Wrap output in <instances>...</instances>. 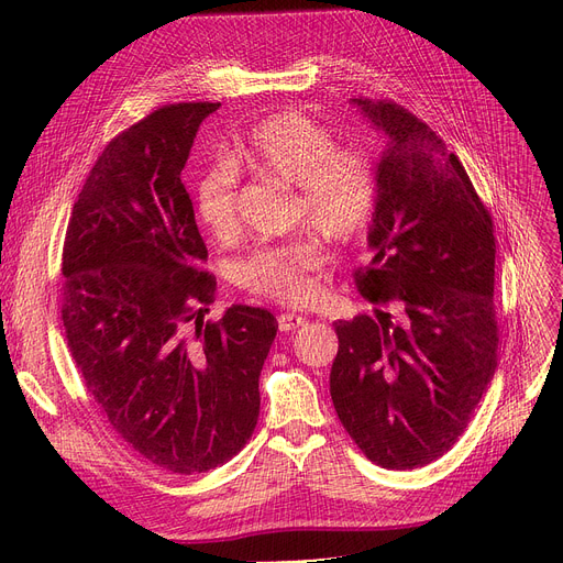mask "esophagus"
I'll return each instance as SVG.
<instances>
[{
	"label": "esophagus",
	"mask_w": 563,
	"mask_h": 563,
	"mask_svg": "<svg viewBox=\"0 0 563 563\" xmlns=\"http://www.w3.org/2000/svg\"><path fill=\"white\" fill-rule=\"evenodd\" d=\"M308 319L303 317V314H294V312H283L280 317H278V329L283 331V333H289V331H297L299 327H303Z\"/></svg>",
	"instance_id": "34e87169"
}]
</instances>
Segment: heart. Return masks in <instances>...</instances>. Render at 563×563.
I'll return each mask as SVG.
<instances>
[{
  "instance_id": "heart-1",
  "label": "heart",
  "mask_w": 563,
  "mask_h": 563,
  "mask_svg": "<svg viewBox=\"0 0 563 563\" xmlns=\"http://www.w3.org/2000/svg\"><path fill=\"white\" fill-rule=\"evenodd\" d=\"M230 159L205 166L196 207L212 234L232 236L240 225V168L297 187V214L331 242H351L374 217L378 175L374 157L356 145H335L333 132L301 111H283L255 125ZM321 249L312 240L262 246L240 264V283L283 303L310 297Z\"/></svg>"
}]
</instances>
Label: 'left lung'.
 <instances>
[{"mask_svg":"<svg viewBox=\"0 0 563 563\" xmlns=\"http://www.w3.org/2000/svg\"><path fill=\"white\" fill-rule=\"evenodd\" d=\"M388 136L367 242L353 280L378 312L335 321L338 418L388 470L422 467L465 431L497 367L495 234L459 157L393 100L353 98Z\"/></svg>","mask_w":563,"mask_h":563,"instance_id":"left-lung-1","label":"left lung"}]
</instances>
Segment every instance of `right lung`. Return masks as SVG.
Returning <instances> with one entry per match:
<instances>
[{
    "instance_id": "obj_1",
    "label": "right lung",
    "mask_w": 563,
    "mask_h": 563,
    "mask_svg": "<svg viewBox=\"0 0 563 563\" xmlns=\"http://www.w3.org/2000/svg\"><path fill=\"white\" fill-rule=\"evenodd\" d=\"M219 102H177L113 136L73 205L62 319L86 390L145 461L196 475L253 435L260 372L278 331L264 308L205 321L217 278L183 185Z\"/></svg>"
}]
</instances>
